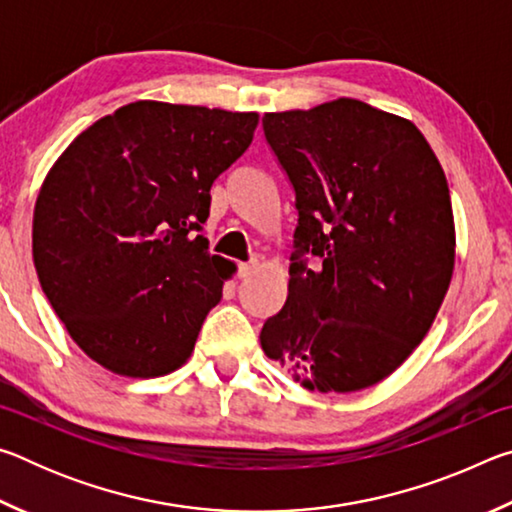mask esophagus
<instances>
[{
    "instance_id": "obj_1",
    "label": "esophagus",
    "mask_w": 512,
    "mask_h": 512,
    "mask_svg": "<svg viewBox=\"0 0 512 512\" xmlns=\"http://www.w3.org/2000/svg\"><path fill=\"white\" fill-rule=\"evenodd\" d=\"M257 262H246V264H239V268H237V273H239V277H248V275H253L255 271H257Z\"/></svg>"
}]
</instances>
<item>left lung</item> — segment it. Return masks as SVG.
<instances>
[{
  "mask_svg": "<svg viewBox=\"0 0 512 512\" xmlns=\"http://www.w3.org/2000/svg\"><path fill=\"white\" fill-rule=\"evenodd\" d=\"M262 126L298 225L287 302L259 341L309 391H361L418 348L452 282L445 171L409 119L357 99L266 112Z\"/></svg>",
  "mask_w": 512,
  "mask_h": 512,
  "instance_id": "obj_1",
  "label": "left lung"
}]
</instances>
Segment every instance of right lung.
I'll use <instances>...</instances> for the list:
<instances>
[{"instance_id":"right-lung-1","label":"right lung","mask_w":512,"mask_h":512,"mask_svg":"<svg viewBox=\"0 0 512 512\" xmlns=\"http://www.w3.org/2000/svg\"><path fill=\"white\" fill-rule=\"evenodd\" d=\"M257 112L135 101L56 160L33 212L40 287L74 343L124 377L183 366L235 264L198 232Z\"/></svg>"}]
</instances>
